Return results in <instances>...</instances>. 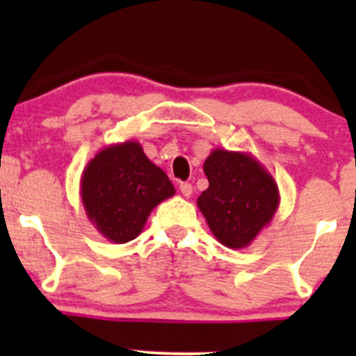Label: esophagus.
I'll return each instance as SVG.
<instances>
[{
    "label": "esophagus",
    "instance_id": "esophagus-1",
    "mask_svg": "<svg viewBox=\"0 0 356 356\" xmlns=\"http://www.w3.org/2000/svg\"><path fill=\"white\" fill-rule=\"evenodd\" d=\"M179 189H181L184 197H191L192 195V184H189V182H181Z\"/></svg>",
    "mask_w": 356,
    "mask_h": 356
}]
</instances>
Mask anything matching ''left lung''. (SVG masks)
<instances>
[{"instance_id":"8db88e82","label":"left lung","mask_w":356,"mask_h":356,"mask_svg":"<svg viewBox=\"0 0 356 356\" xmlns=\"http://www.w3.org/2000/svg\"><path fill=\"white\" fill-rule=\"evenodd\" d=\"M209 187L197 207L214 238L231 249L249 246L275 218L280 191L273 175L246 152L214 149L204 162Z\"/></svg>"}]
</instances>
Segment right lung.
I'll return each instance as SVG.
<instances>
[{
    "mask_svg": "<svg viewBox=\"0 0 356 356\" xmlns=\"http://www.w3.org/2000/svg\"><path fill=\"white\" fill-rule=\"evenodd\" d=\"M175 189L136 140L102 149L81 172L80 195L90 222L115 244L136 239L155 206Z\"/></svg>",
    "mask_w": 356,
    "mask_h": 356,
    "instance_id": "obj_1",
    "label": "right lung"
}]
</instances>
